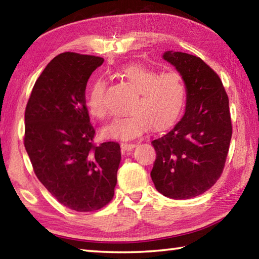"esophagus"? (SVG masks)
<instances>
[{"instance_id":"34e87169","label":"esophagus","mask_w":259,"mask_h":259,"mask_svg":"<svg viewBox=\"0 0 259 259\" xmlns=\"http://www.w3.org/2000/svg\"><path fill=\"white\" fill-rule=\"evenodd\" d=\"M136 147V144H133V143H122L121 144V151L122 153H129L134 150V148Z\"/></svg>"}]
</instances>
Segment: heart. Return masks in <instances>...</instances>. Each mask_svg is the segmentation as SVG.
I'll use <instances>...</instances> for the list:
<instances>
[{"instance_id":"b5f03b06","label":"heart","mask_w":259,"mask_h":259,"mask_svg":"<svg viewBox=\"0 0 259 259\" xmlns=\"http://www.w3.org/2000/svg\"><path fill=\"white\" fill-rule=\"evenodd\" d=\"M119 76L137 93L130 107V115L114 119L100 131L103 138L130 140L151 128L161 133L171 128L182 116L187 102V88L178 73H160L147 65L135 63L122 67ZM104 82L97 80L90 85L85 105L90 115L104 119Z\"/></svg>"}]
</instances>
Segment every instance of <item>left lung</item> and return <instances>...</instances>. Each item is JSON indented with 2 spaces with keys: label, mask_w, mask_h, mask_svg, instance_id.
I'll list each match as a JSON object with an SVG mask.
<instances>
[{
  "label": "left lung",
  "mask_w": 259,
  "mask_h": 259,
  "mask_svg": "<svg viewBox=\"0 0 259 259\" xmlns=\"http://www.w3.org/2000/svg\"><path fill=\"white\" fill-rule=\"evenodd\" d=\"M163 58L185 81L186 112L171 131L152 142L156 159L151 177L161 194L186 200L208 191L224 170L232 137L229 96L199 57L166 51Z\"/></svg>",
  "instance_id": "1"
}]
</instances>
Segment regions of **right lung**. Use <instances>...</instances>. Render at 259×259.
Here are the masks:
<instances>
[{
	"label": "right lung",
	"mask_w": 259,
	"mask_h": 259,
	"mask_svg": "<svg viewBox=\"0 0 259 259\" xmlns=\"http://www.w3.org/2000/svg\"><path fill=\"white\" fill-rule=\"evenodd\" d=\"M102 57L64 52L35 82L25 109L24 145L33 170L59 202L81 212L111 202L121 161L115 142L96 144L85 87Z\"/></svg>",
	"instance_id": "right-lung-1"
}]
</instances>
